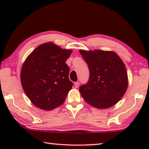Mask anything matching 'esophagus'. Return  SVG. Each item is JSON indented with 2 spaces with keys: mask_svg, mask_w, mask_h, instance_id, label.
<instances>
[{
  "mask_svg": "<svg viewBox=\"0 0 149 149\" xmlns=\"http://www.w3.org/2000/svg\"><path fill=\"white\" fill-rule=\"evenodd\" d=\"M79 81H76V82L74 83V86H75V88H77L78 87H79Z\"/></svg>",
  "mask_w": 149,
  "mask_h": 149,
  "instance_id": "obj_1",
  "label": "esophagus"
}]
</instances>
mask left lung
Wrapping results in <instances>:
<instances>
[{
  "mask_svg": "<svg viewBox=\"0 0 149 149\" xmlns=\"http://www.w3.org/2000/svg\"><path fill=\"white\" fill-rule=\"evenodd\" d=\"M79 52L90 72L88 82L79 87L84 99L99 109L116 104L128 86L127 70L122 59L112 51L80 50Z\"/></svg>",
  "mask_w": 149,
  "mask_h": 149,
  "instance_id": "obj_1",
  "label": "left lung"
}]
</instances>
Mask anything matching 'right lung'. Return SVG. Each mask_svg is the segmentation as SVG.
Listing matches in <instances>:
<instances>
[{"label": "right lung", "mask_w": 149, "mask_h": 149, "mask_svg": "<svg viewBox=\"0 0 149 149\" xmlns=\"http://www.w3.org/2000/svg\"><path fill=\"white\" fill-rule=\"evenodd\" d=\"M72 50L62 49L52 42L37 47L22 65L23 89L35 107L51 110L62 105L73 86L65 61Z\"/></svg>", "instance_id": "add662e5"}]
</instances>
